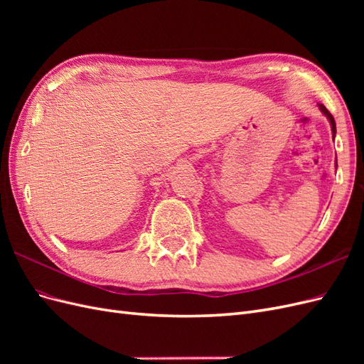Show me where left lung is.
<instances>
[{
  "mask_svg": "<svg viewBox=\"0 0 364 364\" xmlns=\"http://www.w3.org/2000/svg\"><path fill=\"white\" fill-rule=\"evenodd\" d=\"M318 109H321V112L328 118L329 124H331V132H333V138H336V121H334V117L328 112V109L323 106V105H318ZM336 165H337V159H336Z\"/></svg>",
  "mask_w": 364,
  "mask_h": 364,
  "instance_id": "1",
  "label": "left lung"
}]
</instances>
